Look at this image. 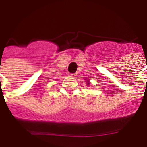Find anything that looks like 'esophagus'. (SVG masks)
Wrapping results in <instances>:
<instances>
[{
  "label": "esophagus",
  "mask_w": 147,
  "mask_h": 147,
  "mask_svg": "<svg viewBox=\"0 0 147 147\" xmlns=\"http://www.w3.org/2000/svg\"><path fill=\"white\" fill-rule=\"evenodd\" d=\"M69 76H71V77H75V76H76V74H71Z\"/></svg>",
  "instance_id": "1"
}]
</instances>
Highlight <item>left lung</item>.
I'll list each match as a JSON object with an SVG mask.
<instances>
[{"label": "left lung", "mask_w": 147, "mask_h": 147, "mask_svg": "<svg viewBox=\"0 0 147 147\" xmlns=\"http://www.w3.org/2000/svg\"><path fill=\"white\" fill-rule=\"evenodd\" d=\"M85 80H86V82H87V85H89L90 84V81H89V80H86V79H85Z\"/></svg>", "instance_id": "obj_1"}]
</instances>
